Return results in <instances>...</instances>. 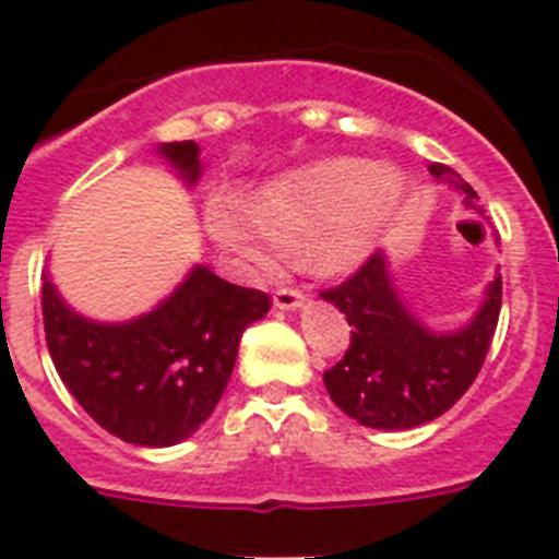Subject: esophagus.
I'll list each match as a JSON object with an SVG mask.
<instances>
[{
	"mask_svg": "<svg viewBox=\"0 0 559 559\" xmlns=\"http://www.w3.org/2000/svg\"><path fill=\"white\" fill-rule=\"evenodd\" d=\"M275 309H298L304 304V293L301 289L293 287H281L275 289V298H272Z\"/></svg>",
	"mask_w": 559,
	"mask_h": 559,
	"instance_id": "obj_1",
	"label": "esophagus"
}]
</instances>
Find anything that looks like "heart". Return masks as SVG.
Segmentation results:
<instances>
[{"label": "heart", "mask_w": 559, "mask_h": 559, "mask_svg": "<svg viewBox=\"0 0 559 559\" xmlns=\"http://www.w3.org/2000/svg\"><path fill=\"white\" fill-rule=\"evenodd\" d=\"M401 195L403 176L389 164L323 158L270 181L258 204L215 192L204 213L210 236L255 272L295 250L323 275H341L372 255Z\"/></svg>", "instance_id": "b5f03b06"}]
</instances>
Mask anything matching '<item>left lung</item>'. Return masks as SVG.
<instances>
[{"mask_svg": "<svg viewBox=\"0 0 559 559\" xmlns=\"http://www.w3.org/2000/svg\"><path fill=\"white\" fill-rule=\"evenodd\" d=\"M440 185L461 192L463 207L483 215L477 192L447 164H431ZM352 326L349 349L323 372L341 412L369 429H415L461 401L495 337L503 281L495 275L475 318L454 332L429 330L403 301L386 252H374L341 287L321 293Z\"/></svg>", "mask_w": 559, "mask_h": 559, "instance_id": "1", "label": "left lung"}]
</instances>
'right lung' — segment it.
I'll use <instances>...</instances> for the list:
<instances>
[{
  "label": "right lung",
  "instance_id": "add662e5",
  "mask_svg": "<svg viewBox=\"0 0 559 559\" xmlns=\"http://www.w3.org/2000/svg\"><path fill=\"white\" fill-rule=\"evenodd\" d=\"M158 153L190 187L201 178L195 142L162 144ZM270 307L266 293L236 287L195 264L156 309L102 323L70 309L48 272L41 281L56 372L102 429L135 447H176L213 415L243 330Z\"/></svg>",
  "mask_w": 559,
  "mask_h": 559
}]
</instances>
